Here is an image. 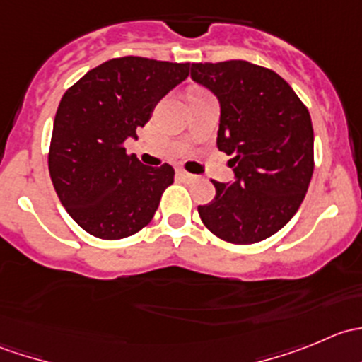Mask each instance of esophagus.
Masks as SVG:
<instances>
[{
  "label": "esophagus",
  "instance_id": "34e87169",
  "mask_svg": "<svg viewBox=\"0 0 362 362\" xmlns=\"http://www.w3.org/2000/svg\"><path fill=\"white\" fill-rule=\"evenodd\" d=\"M177 177L180 178L182 182H194V180H198V177H196V175L189 173V171H185L184 168H177Z\"/></svg>",
  "mask_w": 362,
  "mask_h": 362
}]
</instances>
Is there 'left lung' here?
I'll return each mask as SVG.
<instances>
[{"label":"left lung","mask_w":362,"mask_h":362,"mask_svg":"<svg viewBox=\"0 0 362 362\" xmlns=\"http://www.w3.org/2000/svg\"><path fill=\"white\" fill-rule=\"evenodd\" d=\"M191 76L221 101L218 151L233 156L236 180H211L199 204L203 224L235 245L262 242L284 228L308 191L313 127L308 108L273 69L249 61L192 63Z\"/></svg>","instance_id":"1"}]
</instances>
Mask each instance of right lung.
<instances>
[{
	"instance_id": "right-lung-1",
	"label": "right lung",
	"mask_w": 362,
	"mask_h": 362,
	"mask_svg": "<svg viewBox=\"0 0 362 362\" xmlns=\"http://www.w3.org/2000/svg\"><path fill=\"white\" fill-rule=\"evenodd\" d=\"M191 63L124 56L87 71L64 93L54 119L49 171L59 202L89 235L122 240L148 224L173 184L168 163L144 166L122 147L136 136Z\"/></svg>"
}]
</instances>
